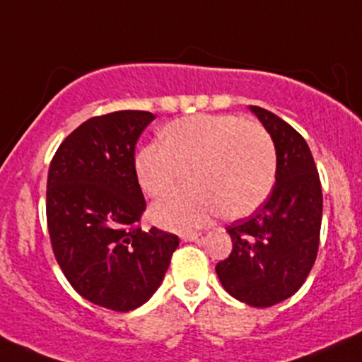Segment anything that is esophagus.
I'll use <instances>...</instances> for the list:
<instances>
[{"mask_svg": "<svg viewBox=\"0 0 362 362\" xmlns=\"http://www.w3.org/2000/svg\"><path fill=\"white\" fill-rule=\"evenodd\" d=\"M182 240L184 242H194V240H197L199 239V233L197 232H185V233H182Z\"/></svg>", "mask_w": 362, "mask_h": 362, "instance_id": "1", "label": "esophagus"}]
</instances>
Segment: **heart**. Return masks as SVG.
Returning <instances> with one entry per match:
<instances>
[{
	"instance_id": "b5f03b06",
	"label": "heart",
	"mask_w": 362,
	"mask_h": 362,
	"mask_svg": "<svg viewBox=\"0 0 362 362\" xmlns=\"http://www.w3.org/2000/svg\"><path fill=\"white\" fill-rule=\"evenodd\" d=\"M163 141L136 154L142 190L160 197L180 184L189 170L192 184L151 208V220L172 230H192L214 214L239 220L272 194L276 151L261 123L235 115L197 113L170 122Z\"/></svg>"
}]
</instances>
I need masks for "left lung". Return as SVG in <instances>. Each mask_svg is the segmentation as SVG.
Listing matches in <instances>:
<instances>
[{
  "label": "left lung",
  "instance_id": "1",
  "mask_svg": "<svg viewBox=\"0 0 362 362\" xmlns=\"http://www.w3.org/2000/svg\"><path fill=\"white\" fill-rule=\"evenodd\" d=\"M251 111L275 144L276 184L257 211L226 226L233 249L216 275L237 300L269 308L299 291L315 264L323 194L304 137L272 111Z\"/></svg>",
  "mask_w": 362,
  "mask_h": 362
}]
</instances>
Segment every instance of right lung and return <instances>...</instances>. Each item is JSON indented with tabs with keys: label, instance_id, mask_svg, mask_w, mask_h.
I'll return each mask as SVG.
<instances>
[{
	"label": "right lung",
	"instance_id": "right-lung-1",
	"mask_svg": "<svg viewBox=\"0 0 362 362\" xmlns=\"http://www.w3.org/2000/svg\"><path fill=\"white\" fill-rule=\"evenodd\" d=\"M123 110L89 118L59 144L47 172L46 218L63 275L89 303L127 313L158 291L178 237L142 232L136 144L154 120Z\"/></svg>",
	"mask_w": 362,
	"mask_h": 362
}]
</instances>
